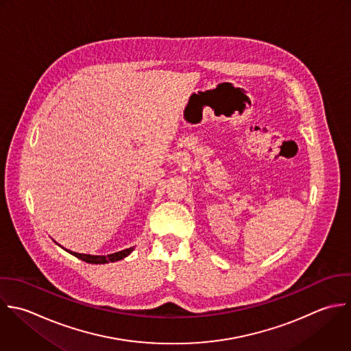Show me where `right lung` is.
Wrapping results in <instances>:
<instances>
[{
	"mask_svg": "<svg viewBox=\"0 0 351 351\" xmlns=\"http://www.w3.org/2000/svg\"><path fill=\"white\" fill-rule=\"evenodd\" d=\"M132 250H134V247H130V249H125V250H121V252H117L113 254H108V256H91V254H80V253H75V252H69V250H66V252L88 264H106V263H114V261L125 258Z\"/></svg>",
	"mask_w": 351,
	"mask_h": 351,
	"instance_id": "obj_1",
	"label": "right lung"
}]
</instances>
